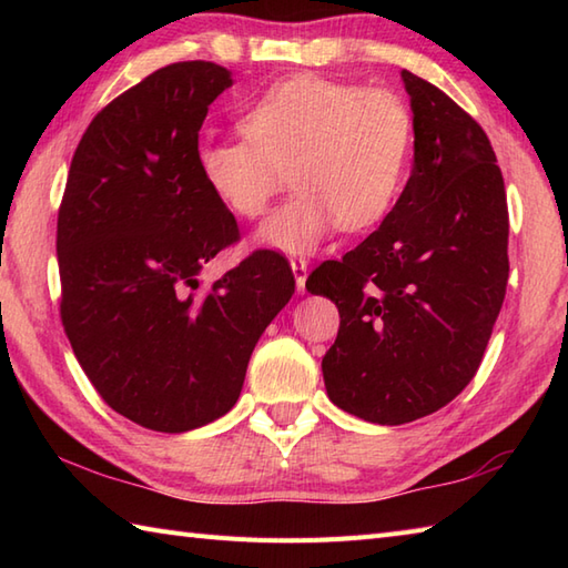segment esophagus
<instances>
[{
    "label": "esophagus",
    "instance_id": "34e87169",
    "mask_svg": "<svg viewBox=\"0 0 568 568\" xmlns=\"http://www.w3.org/2000/svg\"><path fill=\"white\" fill-rule=\"evenodd\" d=\"M291 268L295 275V285L300 293H305V281H307V261L305 258H293L291 261Z\"/></svg>",
    "mask_w": 568,
    "mask_h": 568
}]
</instances>
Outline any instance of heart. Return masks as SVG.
<instances>
[{"instance_id": "heart-1", "label": "heart", "mask_w": 568, "mask_h": 568, "mask_svg": "<svg viewBox=\"0 0 568 568\" xmlns=\"http://www.w3.org/2000/svg\"><path fill=\"white\" fill-rule=\"evenodd\" d=\"M239 139H204L197 168L229 212L256 220L287 185L295 195L258 229V241L307 253L342 222H383L400 200L415 153V122L390 92L295 75L271 84L241 114Z\"/></svg>"}]
</instances>
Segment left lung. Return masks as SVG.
Segmentation results:
<instances>
[{
	"mask_svg": "<svg viewBox=\"0 0 568 568\" xmlns=\"http://www.w3.org/2000/svg\"><path fill=\"white\" fill-rule=\"evenodd\" d=\"M415 163L400 200L342 261L310 273L339 307L322 358L329 400L376 425L452 403L490 339L508 285V200L486 131L432 82L403 70Z\"/></svg>",
	"mask_w": 568,
	"mask_h": 568,
	"instance_id": "8db88e82",
	"label": "left lung"
}]
</instances>
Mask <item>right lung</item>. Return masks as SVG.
I'll use <instances>...</instances> for the list:
<instances>
[{"label":"right lung","mask_w":568,"mask_h":568,"mask_svg":"<svg viewBox=\"0 0 568 568\" xmlns=\"http://www.w3.org/2000/svg\"><path fill=\"white\" fill-rule=\"evenodd\" d=\"M226 88V68L185 60L119 94L82 134L58 210L72 352L114 413L153 432L226 415L253 346L295 293L291 265L271 248L200 281L239 241L197 168L202 122Z\"/></svg>","instance_id":"add662e5"}]
</instances>
